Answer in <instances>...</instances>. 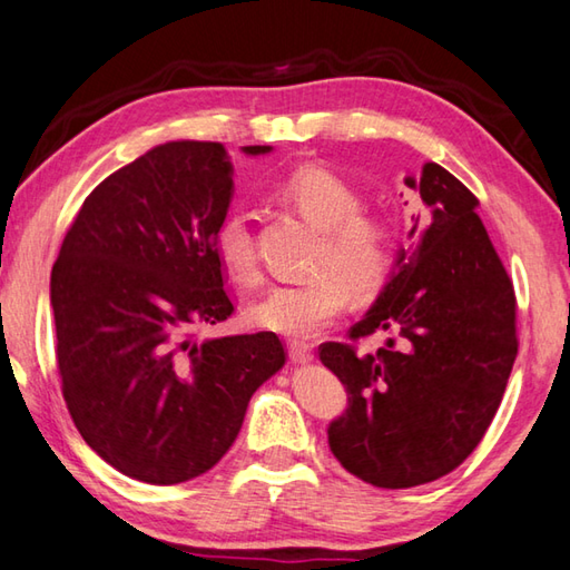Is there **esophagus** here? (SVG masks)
Here are the masks:
<instances>
[{"label":"esophagus","mask_w":570,"mask_h":570,"mask_svg":"<svg viewBox=\"0 0 570 570\" xmlns=\"http://www.w3.org/2000/svg\"><path fill=\"white\" fill-rule=\"evenodd\" d=\"M288 358L292 363H311L314 361V345L306 341H288Z\"/></svg>","instance_id":"obj_1"}]
</instances>
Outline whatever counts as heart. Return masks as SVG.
<instances>
[{"label": "heart", "mask_w": 570, "mask_h": 570, "mask_svg": "<svg viewBox=\"0 0 570 570\" xmlns=\"http://www.w3.org/2000/svg\"><path fill=\"white\" fill-rule=\"evenodd\" d=\"M272 195L321 232L316 276L269 288L249 308V321L256 328L306 338L341 314L348 288L363 296L385 282L393 264V237L383 217L361 209L358 189L321 165L296 167L272 187ZM215 249L234 282H256L254 237L242 212H229L219 222Z\"/></svg>", "instance_id": "heart-1"}]
</instances>
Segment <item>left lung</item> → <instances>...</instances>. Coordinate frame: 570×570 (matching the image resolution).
Masks as SVG:
<instances>
[{
    "mask_svg": "<svg viewBox=\"0 0 570 570\" xmlns=\"http://www.w3.org/2000/svg\"><path fill=\"white\" fill-rule=\"evenodd\" d=\"M405 185L422 199L390 282L348 331L383 333L375 353L323 343L348 407L328 425L336 460L383 489L428 484L482 442L517 361V296L476 215L479 199L438 163Z\"/></svg>",
    "mask_w": 570,
    "mask_h": 570,
    "instance_id": "obj_1",
    "label": "left lung"
}]
</instances>
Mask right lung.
<instances>
[{"label":"right lung","instance_id":"obj_1","mask_svg":"<svg viewBox=\"0 0 570 570\" xmlns=\"http://www.w3.org/2000/svg\"><path fill=\"white\" fill-rule=\"evenodd\" d=\"M232 193L222 142L158 145L86 197L51 269L66 407L88 448L138 482L212 470L286 363L269 331L193 338L234 311L215 249Z\"/></svg>","mask_w":570,"mask_h":570}]
</instances>
